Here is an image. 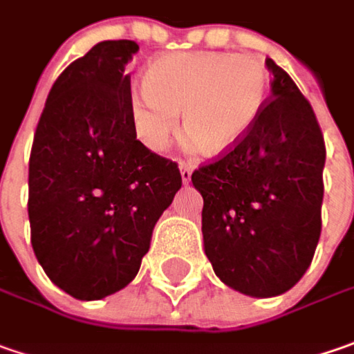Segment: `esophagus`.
I'll use <instances>...</instances> for the list:
<instances>
[{
  "instance_id": "esophagus-1",
  "label": "esophagus",
  "mask_w": 354,
  "mask_h": 354,
  "mask_svg": "<svg viewBox=\"0 0 354 354\" xmlns=\"http://www.w3.org/2000/svg\"><path fill=\"white\" fill-rule=\"evenodd\" d=\"M194 168L190 164H180V174H182V182L184 184H188L190 182V178H192Z\"/></svg>"
}]
</instances>
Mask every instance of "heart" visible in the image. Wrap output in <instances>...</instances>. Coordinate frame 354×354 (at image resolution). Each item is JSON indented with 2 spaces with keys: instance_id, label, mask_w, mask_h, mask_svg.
<instances>
[{
  "instance_id": "b5f03b06",
  "label": "heart",
  "mask_w": 354,
  "mask_h": 354,
  "mask_svg": "<svg viewBox=\"0 0 354 354\" xmlns=\"http://www.w3.org/2000/svg\"><path fill=\"white\" fill-rule=\"evenodd\" d=\"M268 97L266 65L252 55L174 53L148 65L145 86L131 100L142 142L164 150L180 124L190 145L223 154L252 131Z\"/></svg>"
}]
</instances>
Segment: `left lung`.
Returning a JSON list of instances; mask_svg holds the SVG:
<instances>
[{
    "mask_svg": "<svg viewBox=\"0 0 354 354\" xmlns=\"http://www.w3.org/2000/svg\"><path fill=\"white\" fill-rule=\"evenodd\" d=\"M271 95L236 147L194 170L204 250L223 283L252 297L289 291L321 236L325 140L313 106L273 59Z\"/></svg>",
    "mask_w": 354,
    "mask_h": 354,
    "instance_id": "1",
    "label": "left lung"
}]
</instances>
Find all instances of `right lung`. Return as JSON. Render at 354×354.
<instances>
[{"label": "right lung", "mask_w": 354, "mask_h": 354, "mask_svg": "<svg viewBox=\"0 0 354 354\" xmlns=\"http://www.w3.org/2000/svg\"><path fill=\"white\" fill-rule=\"evenodd\" d=\"M129 39L100 41L55 81L29 156L31 245L75 299L113 295L136 277L152 230L182 186L176 162L136 140Z\"/></svg>", "instance_id": "add662e5"}]
</instances>
